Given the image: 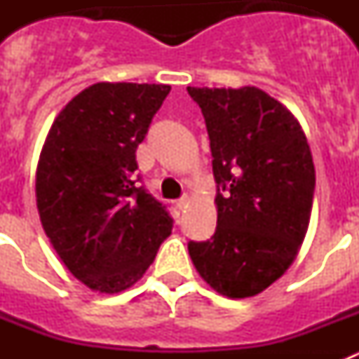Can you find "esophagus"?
<instances>
[{
  "label": "esophagus",
  "instance_id": "34e87169",
  "mask_svg": "<svg viewBox=\"0 0 359 359\" xmlns=\"http://www.w3.org/2000/svg\"><path fill=\"white\" fill-rule=\"evenodd\" d=\"M187 205H189V198H187V196H185V198H180L176 201V208H177V210H185Z\"/></svg>",
  "mask_w": 359,
  "mask_h": 359
}]
</instances>
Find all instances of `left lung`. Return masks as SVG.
Returning a JSON list of instances; mask_svg holds the SVG:
<instances>
[{
    "instance_id": "obj_1",
    "label": "left lung",
    "mask_w": 359,
    "mask_h": 359,
    "mask_svg": "<svg viewBox=\"0 0 359 359\" xmlns=\"http://www.w3.org/2000/svg\"><path fill=\"white\" fill-rule=\"evenodd\" d=\"M201 107L217 183V228L189 243L208 286L255 297L293 264L307 233L315 163L294 115L255 86L187 88Z\"/></svg>"
}]
</instances>
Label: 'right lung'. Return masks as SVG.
I'll use <instances>...</instances> for the list:
<instances>
[{
    "mask_svg": "<svg viewBox=\"0 0 359 359\" xmlns=\"http://www.w3.org/2000/svg\"><path fill=\"white\" fill-rule=\"evenodd\" d=\"M167 84L97 82L53 120L36 172L41 224L69 273L98 293L140 280L172 217L135 177Z\"/></svg>",
    "mask_w": 359,
    "mask_h": 359,
    "instance_id": "right-lung-1",
    "label": "right lung"
}]
</instances>
